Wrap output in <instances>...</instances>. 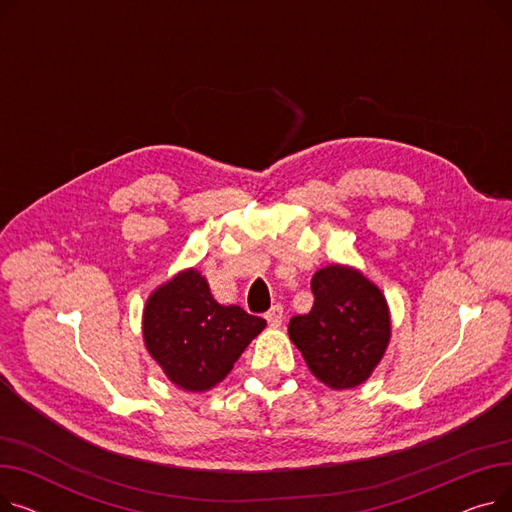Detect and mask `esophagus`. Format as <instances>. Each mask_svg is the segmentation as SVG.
I'll return each instance as SVG.
<instances>
[{"instance_id": "34e87169", "label": "esophagus", "mask_w": 512, "mask_h": 512, "mask_svg": "<svg viewBox=\"0 0 512 512\" xmlns=\"http://www.w3.org/2000/svg\"><path fill=\"white\" fill-rule=\"evenodd\" d=\"M265 319H267V324H270L272 328H280L282 321H284V309H282V305H274L270 311H267Z\"/></svg>"}]
</instances>
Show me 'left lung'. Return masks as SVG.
I'll return each mask as SVG.
<instances>
[{"label": "left lung", "instance_id": "left-lung-1", "mask_svg": "<svg viewBox=\"0 0 512 512\" xmlns=\"http://www.w3.org/2000/svg\"><path fill=\"white\" fill-rule=\"evenodd\" d=\"M313 309L294 315L288 336L309 371L332 390L365 384L392 338L390 307L380 286L353 265H326L313 274Z\"/></svg>", "mask_w": 512, "mask_h": 512}]
</instances>
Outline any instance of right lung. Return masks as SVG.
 Returning a JSON list of instances; mask_svg holds the SVG:
<instances>
[{"label": "right lung", "instance_id": "right-lung-1", "mask_svg": "<svg viewBox=\"0 0 512 512\" xmlns=\"http://www.w3.org/2000/svg\"><path fill=\"white\" fill-rule=\"evenodd\" d=\"M265 319L213 299L207 278L186 267L159 284L143 309V340L166 378L186 392H207L232 371Z\"/></svg>", "mask_w": 512, "mask_h": 512}]
</instances>
